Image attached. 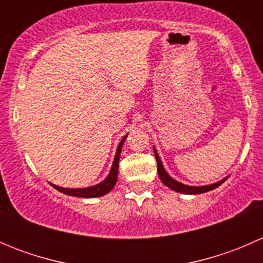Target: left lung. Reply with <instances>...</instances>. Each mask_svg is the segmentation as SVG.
<instances>
[{"label": "left lung", "instance_id": "obj_1", "mask_svg": "<svg viewBox=\"0 0 263 263\" xmlns=\"http://www.w3.org/2000/svg\"><path fill=\"white\" fill-rule=\"evenodd\" d=\"M154 154H155V159H156V164H158V174H159V178H160V181L164 183V184L166 185V187H169L171 190L176 191V192H181V193H187V195H198V193H203V192H208V191H211V190H215V188L219 187L221 183L225 182V179H222V181L217 182V183H214V184H210V185H202V187H192V185H185V184H182V183L174 181L173 178H172L171 176H169L168 173L165 172V169H164L163 164H161L160 161V158H159L158 153H156V150L154 148Z\"/></svg>", "mask_w": 263, "mask_h": 263}]
</instances>
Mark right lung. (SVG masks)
<instances>
[{"label": "right lung", "mask_w": 263, "mask_h": 263, "mask_svg": "<svg viewBox=\"0 0 263 263\" xmlns=\"http://www.w3.org/2000/svg\"><path fill=\"white\" fill-rule=\"evenodd\" d=\"M126 136L122 139V141L119 142L118 148H117L116 153V158L115 161H113L112 169H110V173L108 174L107 178L104 179L102 183L97 185H92V187H87V188H62L58 187V185L52 184L53 187L55 188L60 192L65 193V195L68 196H75V197H100V196H104L105 193L109 192L113 187L116 185L117 183V177H118V161H119V156H121V150H122V145L124 144V140H126Z\"/></svg>", "instance_id": "right-lung-1"}]
</instances>
